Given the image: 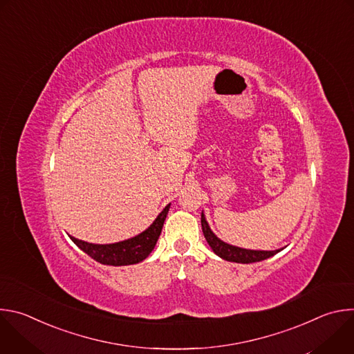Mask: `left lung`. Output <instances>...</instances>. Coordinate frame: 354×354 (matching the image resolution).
Masks as SVG:
<instances>
[{
  "label": "left lung",
  "mask_w": 354,
  "mask_h": 354,
  "mask_svg": "<svg viewBox=\"0 0 354 354\" xmlns=\"http://www.w3.org/2000/svg\"><path fill=\"white\" fill-rule=\"evenodd\" d=\"M201 230H203L205 238L207 241V243L210 245V248L213 249L214 254L217 257H220L224 261L228 262H235V263H254V262H261L265 261L268 258L274 257L276 254L281 249H276V250H254V249H245V248H239L235 245H230L224 241H221L210 228L205 213L201 212Z\"/></svg>",
  "instance_id": "8db88e82"
}]
</instances>
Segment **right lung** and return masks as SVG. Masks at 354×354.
<instances>
[{
    "label": "right lung",
    "instance_id": "1",
    "mask_svg": "<svg viewBox=\"0 0 354 354\" xmlns=\"http://www.w3.org/2000/svg\"><path fill=\"white\" fill-rule=\"evenodd\" d=\"M169 207H171V203L165 206V209L158 214L154 223L151 224L145 231L120 242L100 245V243H89V242L77 239L71 235L70 238L81 250H84L86 255H89L93 261L99 263L109 265V266L134 265V263L142 262L156 248V243L161 235L162 225L169 212Z\"/></svg>",
    "mask_w": 354,
    "mask_h": 354
}]
</instances>
